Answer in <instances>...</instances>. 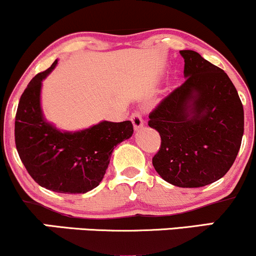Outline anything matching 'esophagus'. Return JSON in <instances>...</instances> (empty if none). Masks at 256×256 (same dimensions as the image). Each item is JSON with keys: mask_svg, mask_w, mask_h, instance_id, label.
<instances>
[{"mask_svg": "<svg viewBox=\"0 0 256 256\" xmlns=\"http://www.w3.org/2000/svg\"><path fill=\"white\" fill-rule=\"evenodd\" d=\"M131 122H132V124H134V130H140V128H143V125H144V122H143L142 116H140V113H138V112H134V113L132 114Z\"/></svg>", "mask_w": 256, "mask_h": 256, "instance_id": "34e87169", "label": "esophagus"}]
</instances>
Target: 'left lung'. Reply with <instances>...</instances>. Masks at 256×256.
<instances>
[{"mask_svg": "<svg viewBox=\"0 0 256 256\" xmlns=\"http://www.w3.org/2000/svg\"><path fill=\"white\" fill-rule=\"evenodd\" d=\"M185 82L149 114L161 137L152 166L167 183L200 188L224 177L236 160L244 112L228 76L198 52L182 50Z\"/></svg>", "mask_w": 256, "mask_h": 256, "instance_id": "obj_1", "label": "left lung"}]
</instances>
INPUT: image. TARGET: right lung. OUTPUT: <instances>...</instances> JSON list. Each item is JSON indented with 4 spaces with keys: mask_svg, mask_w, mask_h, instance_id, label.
I'll return each instance as SVG.
<instances>
[{
    "mask_svg": "<svg viewBox=\"0 0 256 256\" xmlns=\"http://www.w3.org/2000/svg\"><path fill=\"white\" fill-rule=\"evenodd\" d=\"M38 73L20 98L16 116V146L34 180L55 192L85 194L101 183L114 148L134 134L130 120L104 122L80 131H61L44 118L42 82L56 67Z\"/></svg>",
    "mask_w": 256,
    "mask_h": 256,
    "instance_id": "1",
    "label": "right lung"
}]
</instances>
